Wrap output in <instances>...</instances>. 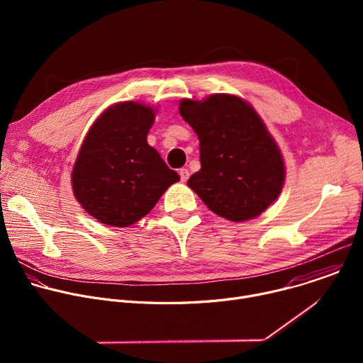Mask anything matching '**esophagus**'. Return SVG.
Here are the masks:
<instances>
[{
    "instance_id": "34e87169",
    "label": "esophagus",
    "mask_w": 363,
    "mask_h": 363,
    "mask_svg": "<svg viewBox=\"0 0 363 363\" xmlns=\"http://www.w3.org/2000/svg\"><path fill=\"white\" fill-rule=\"evenodd\" d=\"M179 177H181V181H182V182H186L188 178H189V171H188L186 168L179 169Z\"/></svg>"
}]
</instances>
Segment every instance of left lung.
Here are the masks:
<instances>
[{
	"label": "left lung",
	"mask_w": 363,
	"mask_h": 363,
	"mask_svg": "<svg viewBox=\"0 0 363 363\" xmlns=\"http://www.w3.org/2000/svg\"><path fill=\"white\" fill-rule=\"evenodd\" d=\"M179 113L199 139L201 169L188 186L214 214L233 223L262 216L279 198L286 168L260 115L230 93L182 99Z\"/></svg>",
	"instance_id": "1"
}]
</instances>
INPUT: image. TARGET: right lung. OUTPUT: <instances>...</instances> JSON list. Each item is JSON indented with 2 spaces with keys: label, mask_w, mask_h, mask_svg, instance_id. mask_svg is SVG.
Returning a JSON list of instances; mask_svg holds the SVG:
<instances>
[{
  "label": "right lung",
  "mask_w": 363,
  "mask_h": 363,
  "mask_svg": "<svg viewBox=\"0 0 363 363\" xmlns=\"http://www.w3.org/2000/svg\"><path fill=\"white\" fill-rule=\"evenodd\" d=\"M155 113V108L140 101L116 103L94 121L83 139L72 188L82 208L101 224H135L179 181L146 140Z\"/></svg>",
  "instance_id": "right-lung-1"
}]
</instances>
